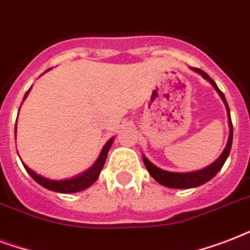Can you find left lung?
Listing matches in <instances>:
<instances>
[{"mask_svg": "<svg viewBox=\"0 0 250 250\" xmlns=\"http://www.w3.org/2000/svg\"><path fill=\"white\" fill-rule=\"evenodd\" d=\"M194 71L198 72L200 75H202L204 79H206L208 82H210V84L215 88L221 98L223 100L226 105V109H227V113H229V141H227V145H226L225 150L222 152V154L219 156L215 162L210 165V166L202 168V170L198 171H192V172H171V171H165L160 167H157L156 165H153L150 161L146 158V157H143V161H144V165L146 167V170L149 171V174L152 175V178L158 182L160 184L165 187H168V188H179V189H187V188H193V187H198L205 184L206 182H209L210 179H213L215 175L218 174V171L221 170L223 165H225L227 157H229V152H231V145H232V122H231V115H229V104L226 101L225 94L222 93V90L219 89L211 78H210L206 72H204L200 68H194Z\"/></svg>", "mask_w": 250, "mask_h": 250, "instance_id": "1", "label": "left lung"}]
</instances>
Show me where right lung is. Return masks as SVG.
<instances>
[{"label":"right lung","instance_id":"1","mask_svg":"<svg viewBox=\"0 0 250 250\" xmlns=\"http://www.w3.org/2000/svg\"><path fill=\"white\" fill-rule=\"evenodd\" d=\"M29 89L25 92L24 98L27 97V94H28ZM23 98V100H24ZM15 131H17V127H15ZM114 139L111 137L107 143L105 144V146L102 148L101 154L97 158V161L94 162V165L90 167L89 170H86L85 172L83 174L78 175L75 178L72 179H66V180H50L48 178H44V176H41V175H37L35 171H32L29 168L28 166H24L25 171L28 172L31 176H32L35 180H36L40 186H42L44 188L49 190H53V192H58V193H75V192H80V190L86 189L88 187H90L93 184L96 180L100 176V172H101L102 167L105 165L106 157H107V153H109V149L111 148V145H113Z\"/></svg>","mask_w":250,"mask_h":250}]
</instances>
